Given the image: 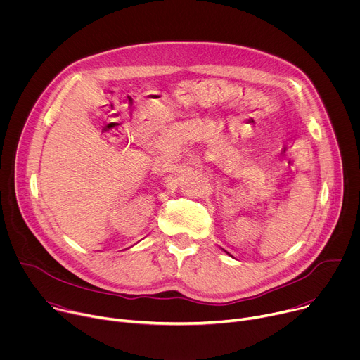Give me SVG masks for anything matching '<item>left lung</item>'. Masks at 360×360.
I'll return each instance as SVG.
<instances>
[{"label": "left lung", "instance_id": "1", "mask_svg": "<svg viewBox=\"0 0 360 360\" xmlns=\"http://www.w3.org/2000/svg\"><path fill=\"white\" fill-rule=\"evenodd\" d=\"M225 252H226V250H225ZM226 253H228V252H226ZM228 255H231V253H228ZM231 256H232V255H231Z\"/></svg>", "mask_w": 360, "mask_h": 360}]
</instances>
